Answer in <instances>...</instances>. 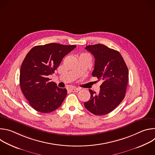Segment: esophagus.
I'll list each match as a JSON object with an SVG mask.
<instances>
[{
	"label": "esophagus",
	"mask_w": 155,
	"mask_h": 155,
	"mask_svg": "<svg viewBox=\"0 0 155 155\" xmlns=\"http://www.w3.org/2000/svg\"><path fill=\"white\" fill-rule=\"evenodd\" d=\"M80 90L78 89V88H70L69 89V91H71V92H78Z\"/></svg>",
	"instance_id": "34e87169"
}]
</instances>
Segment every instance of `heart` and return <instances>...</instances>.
Segmentation results:
<instances>
[{
	"mask_svg": "<svg viewBox=\"0 0 155 155\" xmlns=\"http://www.w3.org/2000/svg\"><path fill=\"white\" fill-rule=\"evenodd\" d=\"M80 56H87V57H88L89 58H90L91 59V57H90V56L88 54H86V53H83V54H81Z\"/></svg>",
	"mask_w": 155,
	"mask_h": 155,
	"instance_id": "obj_1",
	"label": "heart"
}]
</instances>
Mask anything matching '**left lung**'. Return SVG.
I'll return each mask as SVG.
<instances>
[{
    "instance_id": "8db88e82",
    "label": "left lung",
    "mask_w": 155,
    "mask_h": 155,
    "mask_svg": "<svg viewBox=\"0 0 155 155\" xmlns=\"http://www.w3.org/2000/svg\"><path fill=\"white\" fill-rule=\"evenodd\" d=\"M95 58L92 73L102 81L99 93L90 90V99L84 103L85 108L95 115H106L122 102L125 97L128 81V69L117 50L102 44L86 46Z\"/></svg>"
}]
</instances>
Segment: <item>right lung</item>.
I'll return each mask as SVG.
<instances>
[{
	"mask_svg": "<svg viewBox=\"0 0 155 155\" xmlns=\"http://www.w3.org/2000/svg\"><path fill=\"white\" fill-rule=\"evenodd\" d=\"M76 47L51 43L33 47L26 56L21 66L19 83L29 104L37 111L50 113L63 102L67 90L58 87L48 76Z\"/></svg>",
	"mask_w": 155,
	"mask_h": 155,
	"instance_id": "obj_1",
	"label": "right lung"
}]
</instances>
